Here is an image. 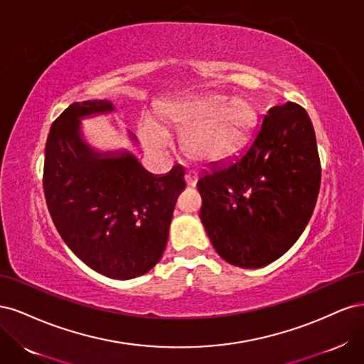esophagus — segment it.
<instances>
[{
  "label": "esophagus",
  "mask_w": 364,
  "mask_h": 364,
  "mask_svg": "<svg viewBox=\"0 0 364 364\" xmlns=\"http://www.w3.org/2000/svg\"><path fill=\"white\" fill-rule=\"evenodd\" d=\"M185 182H186V185H188V186H196L197 178H196L194 174H191V173H186L185 174Z\"/></svg>",
  "instance_id": "34e87169"
}]
</instances>
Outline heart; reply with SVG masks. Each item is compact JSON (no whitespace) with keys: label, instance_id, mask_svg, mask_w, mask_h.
Returning <instances> with one entry per match:
<instances>
[{"label":"heart","instance_id":"heart-1","mask_svg":"<svg viewBox=\"0 0 364 364\" xmlns=\"http://www.w3.org/2000/svg\"><path fill=\"white\" fill-rule=\"evenodd\" d=\"M226 95L208 94L171 106L165 119L178 129L182 150L194 162L213 165L228 158L257 124V109L245 97L229 102ZM150 147L167 144V135L156 126L142 127Z\"/></svg>","mask_w":364,"mask_h":364}]
</instances>
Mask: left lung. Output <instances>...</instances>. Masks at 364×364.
Listing matches in <instances>:
<instances>
[{
	"mask_svg": "<svg viewBox=\"0 0 364 364\" xmlns=\"http://www.w3.org/2000/svg\"><path fill=\"white\" fill-rule=\"evenodd\" d=\"M321 188L311 119L299 105L273 106L238 155L205 171L200 220L217 253L241 269L282 257L304 232Z\"/></svg>",
	"mask_w": 364,
	"mask_h": 364,
	"instance_id": "obj_1",
	"label": "left lung"
}]
</instances>
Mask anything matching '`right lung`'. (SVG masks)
Here are the masks:
<instances>
[{"mask_svg":"<svg viewBox=\"0 0 364 364\" xmlns=\"http://www.w3.org/2000/svg\"><path fill=\"white\" fill-rule=\"evenodd\" d=\"M114 111L111 102L87 100L73 103L54 121L43 193L58 232L87 267L112 279H132L162 257L185 171L174 165L156 176L127 150L92 149L82 136L80 119Z\"/></svg>","mask_w":364,"mask_h":364,"instance_id":"obj_1","label":"right lung"}]
</instances>
